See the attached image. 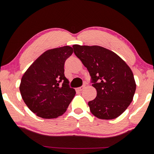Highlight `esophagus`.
I'll return each mask as SVG.
<instances>
[{
  "instance_id": "1",
  "label": "esophagus",
  "mask_w": 154,
  "mask_h": 154,
  "mask_svg": "<svg viewBox=\"0 0 154 154\" xmlns=\"http://www.w3.org/2000/svg\"><path fill=\"white\" fill-rule=\"evenodd\" d=\"M84 88H85V85H83V86H81V87H80L77 88L76 90H77V91H83V89H84Z\"/></svg>"
}]
</instances>
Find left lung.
<instances>
[{"instance_id": "1", "label": "left lung", "mask_w": 154, "mask_h": 154, "mask_svg": "<svg viewBox=\"0 0 154 154\" xmlns=\"http://www.w3.org/2000/svg\"><path fill=\"white\" fill-rule=\"evenodd\" d=\"M73 48L97 90L95 99L88 103L91 113L104 120L121 115L132 103L136 91L131 69L113 51L99 45H73Z\"/></svg>"}]
</instances>
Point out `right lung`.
<instances>
[{
    "instance_id": "add662e5",
    "label": "right lung",
    "mask_w": 154,
    "mask_h": 154,
    "mask_svg": "<svg viewBox=\"0 0 154 154\" xmlns=\"http://www.w3.org/2000/svg\"><path fill=\"white\" fill-rule=\"evenodd\" d=\"M73 52L68 45L49 50L23 75L20 85L22 99L38 116L50 119L61 116L73 100L76 93L64 75L65 62Z\"/></svg>"
}]
</instances>
